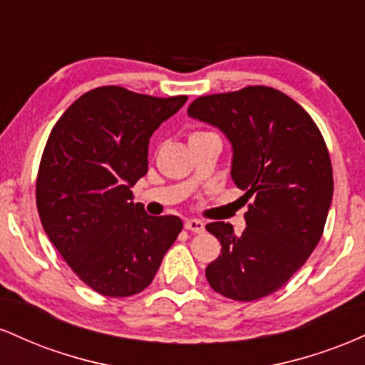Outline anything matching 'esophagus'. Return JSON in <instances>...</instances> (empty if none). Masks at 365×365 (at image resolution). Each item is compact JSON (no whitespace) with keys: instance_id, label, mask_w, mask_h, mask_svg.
Listing matches in <instances>:
<instances>
[{"instance_id":"obj_1","label":"esophagus","mask_w":365,"mask_h":365,"mask_svg":"<svg viewBox=\"0 0 365 365\" xmlns=\"http://www.w3.org/2000/svg\"><path fill=\"white\" fill-rule=\"evenodd\" d=\"M185 228L188 232H194V233H202L206 230V226L200 220H187L185 221Z\"/></svg>"}]
</instances>
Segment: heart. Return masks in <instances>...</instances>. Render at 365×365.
I'll return each mask as SVG.
<instances>
[{
	"instance_id": "b5f03b06",
	"label": "heart",
	"mask_w": 365,
	"mask_h": 365,
	"mask_svg": "<svg viewBox=\"0 0 365 365\" xmlns=\"http://www.w3.org/2000/svg\"><path fill=\"white\" fill-rule=\"evenodd\" d=\"M199 133H202V132H195V133H192V135H199Z\"/></svg>"
}]
</instances>
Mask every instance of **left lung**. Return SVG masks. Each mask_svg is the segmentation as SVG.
I'll list each match as a JSON object with an SVG mask.
<instances>
[{
  "label": "left lung",
  "instance_id": "1",
  "mask_svg": "<svg viewBox=\"0 0 365 365\" xmlns=\"http://www.w3.org/2000/svg\"><path fill=\"white\" fill-rule=\"evenodd\" d=\"M192 118L232 142V178L252 197L247 228L206 225L221 254L206 267L211 288L252 302L283 287L316 249L333 199V168L319 128L300 104L266 86L197 98Z\"/></svg>",
  "mask_w": 365,
  "mask_h": 365
}]
</instances>
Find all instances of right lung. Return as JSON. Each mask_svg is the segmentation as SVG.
Returning a JSON list of instances; mask_svg holds the SVG:
<instances>
[{
	"label": "right lung",
	"instance_id": "add662e5",
	"mask_svg": "<svg viewBox=\"0 0 365 365\" xmlns=\"http://www.w3.org/2000/svg\"><path fill=\"white\" fill-rule=\"evenodd\" d=\"M185 101L98 87L49 133L36 185L41 223L73 273L101 295L148 288L182 232L178 216H149L130 188L148 173L154 130Z\"/></svg>",
	"mask_w": 365,
	"mask_h": 365
}]
</instances>
